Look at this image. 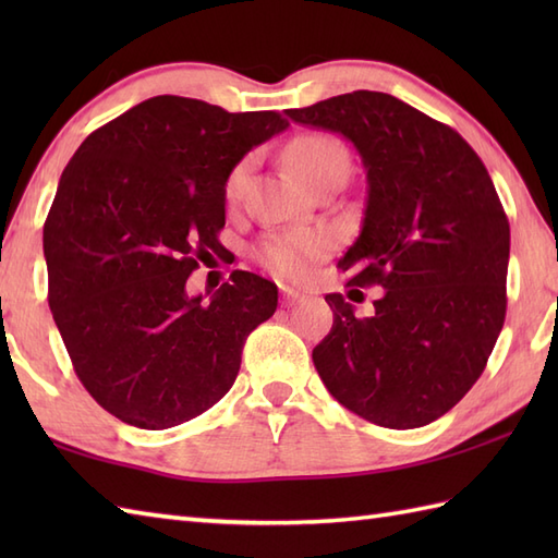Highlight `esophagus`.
<instances>
[{
  "label": "esophagus",
  "instance_id": "esophagus-1",
  "mask_svg": "<svg viewBox=\"0 0 558 558\" xmlns=\"http://www.w3.org/2000/svg\"><path fill=\"white\" fill-rule=\"evenodd\" d=\"M280 298H282V304H286V306L302 304V302L306 300L302 292H298V290H290V288H280Z\"/></svg>",
  "mask_w": 558,
  "mask_h": 558
}]
</instances>
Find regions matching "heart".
I'll return each mask as SVG.
<instances>
[{
  "label": "heart",
  "instance_id": "1",
  "mask_svg": "<svg viewBox=\"0 0 558 558\" xmlns=\"http://www.w3.org/2000/svg\"><path fill=\"white\" fill-rule=\"evenodd\" d=\"M288 160L306 186L324 180L330 172H348L350 168L345 146L326 134H304L294 138L288 146ZM248 172H252V158L234 165L228 180H225V198L236 201L244 194ZM326 252L328 236L322 230H288L266 234L256 248V256L280 278L298 280L306 276Z\"/></svg>",
  "mask_w": 558,
  "mask_h": 558
}]
</instances>
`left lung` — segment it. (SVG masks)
Wrapping results in <instances>:
<instances>
[{
  "label": "left lung",
  "instance_id": "left-lung-1",
  "mask_svg": "<svg viewBox=\"0 0 558 558\" xmlns=\"http://www.w3.org/2000/svg\"><path fill=\"white\" fill-rule=\"evenodd\" d=\"M342 134L366 170L362 232L338 260L381 286L374 314L326 294L333 328L314 366L340 405L388 429L441 417L475 386L506 318L511 228L484 162L456 129L388 93L288 110Z\"/></svg>",
  "mask_w": 558,
  "mask_h": 558
}]
</instances>
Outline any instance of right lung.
Returning <instances> with one entry per match:
<instances>
[{"label": "right lung", "instance_id": "right-lung-1", "mask_svg": "<svg viewBox=\"0 0 558 558\" xmlns=\"http://www.w3.org/2000/svg\"><path fill=\"white\" fill-rule=\"evenodd\" d=\"M288 126L270 110L156 96L69 160L43 228L47 302L81 384L117 420L170 429L206 412L276 314L278 288L256 272L232 270L208 302L186 280L222 254L230 170Z\"/></svg>", "mask_w": 558, "mask_h": 558}]
</instances>
